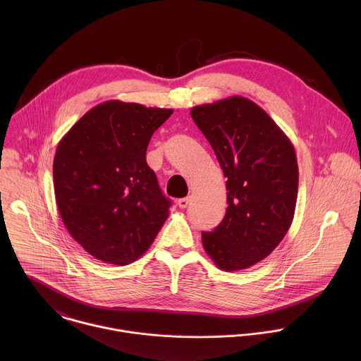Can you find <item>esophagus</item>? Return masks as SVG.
I'll return each instance as SVG.
<instances>
[{"mask_svg": "<svg viewBox=\"0 0 361 361\" xmlns=\"http://www.w3.org/2000/svg\"><path fill=\"white\" fill-rule=\"evenodd\" d=\"M189 203H190V197H183V199H179L178 206L180 207V208H186V207L189 206Z\"/></svg>", "mask_w": 361, "mask_h": 361, "instance_id": "34e87169", "label": "esophagus"}]
</instances>
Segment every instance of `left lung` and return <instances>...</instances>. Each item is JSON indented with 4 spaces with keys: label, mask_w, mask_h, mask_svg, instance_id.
I'll use <instances>...</instances> for the list:
<instances>
[{
    "label": "left lung",
    "mask_w": 361,
    "mask_h": 361,
    "mask_svg": "<svg viewBox=\"0 0 361 361\" xmlns=\"http://www.w3.org/2000/svg\"><path fill=\"white\" fill-rule=\"evenodd\" d=\"M226 178V214L203 232L208 257L240 271L269 256L292 225L299 188L295 147L257 104L242 96L192 108Z\"/></svg>",
    "instance_id": "obj_1"
}]
</instances>
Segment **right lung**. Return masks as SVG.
I'll use <instances>...</instances> for the list:
<instances>
[{
	"label": "right lung",
	"mask_w": 361,
	"mask_h": 361,
	"mask_svg": "<svg viewBox=\"0 0 361 361\" xmlns=\"http://www.w3.org/2000/svg\"><path fill=\"white\" fill-rule=\"evenodd\" d=\"M172 112L109 100L87 111L58 143L52 165L56 207L71 236L90 256L128 265L154 242L171 200L146 152Z\"/></svg>",
	"instance_id": "add662e5"
}]
</instances>
